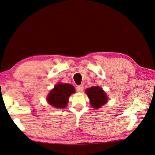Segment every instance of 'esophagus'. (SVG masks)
Listing matches in <instances>:
<instances>
[{
    "mask_svg": "<svg viewBox=\"0 0 155 155\" xmlns=\"http://www.w3.org/2000/svg\"><path fill=\"white\" fill-rule=\"evenodd\" d=\"M76 89H77L78 92H82V91L84 89V87L82 85H79V86H78L77 87H76Z\"/></svg>",
    "mask_w": 155,
    "mask_h": 155,
    "instance_id": "34e87169",
    "label": "esophagus"
}]
</instances>
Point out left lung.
I'll use <instances>...</instances> for the list:
<instances>
[{
  "mask_svg": "<svg viewBox=\"0 0 155 155\" xmlns=\"http://www.w3.org/2000/svg\"><path fill=\"white\" fill-rule=\"evenodd\" d=\"M90 100L91 105L94 108H100L108 101V97L104 91L100 87H92L85 91Z\"/></svg>",
  "mask_w": 155,
  "mask_h": 155,
  "instance_id": "8db88e82",
  "label": "left lung"
}]
</instances>
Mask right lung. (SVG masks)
I'll list each match as a JSON object with an SVG mask.
<instances>
[{
	"label": "right lung",
	"instance_id": "obj_1",
	"mask_svg": "<svg viewBox=\"0 0 155 155\" xmlns=\"http://www.w3.org/2000/svg\"><path fill=\"white\" fill-rule=\"evenodd\" d=\"M74 93H75V90L73 85L58 83L49 92L47 101L51 106L55 108H64L67 106L70 95Z\"/></svg>",
	"mask_w": 155,
	"mask_h": 155
}]
</instances>
